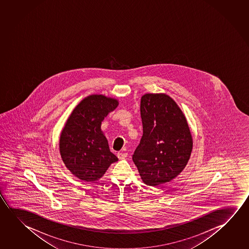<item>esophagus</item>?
<instances>
[{
  "mask_svg": "<svg viewBox=\"0 0 249 249\" xmlns=\"http://www.w3.org/2000/svg\"><path fill=\"white\" fill-rule=\"evenodd\" d=\"M126 156H127V154L126 153H123V152H119L118 154H117V157L120 160L125 159V158H126Z\"/></svg>",
  "mask_w": 249,
  "mask_h": 249,
  "instance_id": "34e87169",
  "label": "esophagus"
}]
</instances>
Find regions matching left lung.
Segmentation results:
<instances>
[{"label":"left lung","mask_w":249,"mask_h":249,"mask_svg":"<svg viewBox=\"0 0 249 249\" xmlns=\"http://www.w3.org/2000/svg\"><path fill=\"white\" fill-rule=\"evenodd\" d=\"M143 135L133 155L143 182L157 186L183 170L191 155L193 139L186 117L176 102L164 94L141 99Z\"/></svg>","instance_id":"8db88e82"}]
</instances>
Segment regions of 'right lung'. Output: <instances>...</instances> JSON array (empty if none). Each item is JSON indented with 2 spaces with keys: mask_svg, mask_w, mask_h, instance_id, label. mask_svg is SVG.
I'll list each match as a JSON object with an SVG mask.
<instances>
[{
  "mask_svg": "<svg viewBox=\"0 0 249 249\" xmlns=\"http://www.w3.org/2000/svg\"><path fill=\"white\" fill-rule=\"evenodd\" d=\"M118 106L117 100L102 94L83 99L68 119L60 138V153L66 167L85 181H95L118 160L101 130L102 122Z\"/></svg>",
  "mask_w": 249,
  "mask_h": 249,
  "instance_id": "add662e5",
  "label": "right lung"
}]
</instances>
